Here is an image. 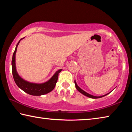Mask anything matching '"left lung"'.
Instances as JSON below:
<instances>
[{
  "label": "left lung",
  "mask_w": 132,
  "mask_h": 132,
  "mask_svg": "<svg viewBox=\"0 0 132 132\" xmlns=\"http://www.w3.org/2000/svg\"><path fill=\"white\" fill-rule=\"evenodd\" d=\"M75 84L76 88L77 90L78 91H79L80 93H81L82 94L84 95L85 96H86V97H88L91 98H94V99H95V98H100L103 97H104V96L108 95V94L110 93L111 92V91H111L110 93H107V94H105V95H101V96H94V95H91V94H88V93H87V92H86V91H84L83 90H82V89H81V88H80L79 86H78L77 84V82H76V80H75Z\"/></svg>",
  "instance_id": "obj_1"
}]
</instances>
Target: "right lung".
I'll return each instance as SVG.
<instances>
[{
	"label": "right lung",
	"mask_w": 132,
	"mask_h": 132,
	"mask_svg": "<svg viewBox=\"0 0 132 132\" xmlns=\"http://www.w3.org/2000/svg\"><path fill=\"white\" fill-rule=\"evenodd\" d=\"M24 38L21 39L17 43L12 57V74L15 84L24 92L31 95L39 96L50 93L55 88L57 81L59 73L62 70V69H59L56 71L55 74L52 76L50 79L45 82H42V83L30 82L21 77L17 72L16 66H15V54H16L17 46L19 45L20 42Z\"/></svg>",
	"instance_id": "1"
}]
</instances>
